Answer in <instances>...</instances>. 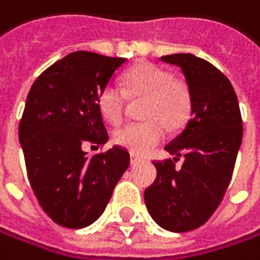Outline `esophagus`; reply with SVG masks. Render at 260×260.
<instances>
[{"mask_svg": "<svg viewBox=\"0 0 260 260\" xmlns=\"http://www.w3.org/2000/svg\"><path fill=\"white\" fill-rule=\"evenodd\" d=\"M143 159L142 157H139V156H136V154H131V164L133 165H136V164H139V162H142Z\"/></svg>", "mask_w": 260, "mask_h": 260, "instance_id": "1", "label": "esophagus"}]
</instances>
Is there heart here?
<instances>
[{
    "label": "heart",
    "instance_id": "b5f03b06",
    "mask_svg": "<svg viewBox=\"0 0 260 260\" xmlns=\"http://www.w3.org/2000/svg\"><path fill=\"white\" fill-rule=\"evenodd\" d=\"M127 96L145 98L142 123H129L117 129L114 140L133 154H146L160 143L167 127L184 124L192 107L188 87L173 79L168 70L154 63H137L123 76V88L117 82L106 84L98 95V111L109 123H120L124 117Z\"/></svg>",
    "mask_w": 260,
    "mask_h": 260
}]
</instances>
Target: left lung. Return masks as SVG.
Masks as SVG:
<instances>
[{"label": "left lung", "instance_id": "8db88e82", "mask_svg": "<svg viewBox=\"0 0 260 260\" xmlns=\"http://www.w3.org/2000/svg\"><path fill=\"white\" fill-rule=\"evenodd\" d=\"M160 60L182 70L192 107L184 129L165 146L175 157L154 162L157 176L145 190V204L160 228L185 233L211 218L226 193L242 143V115L231 82L217 67L193 54Z\"/></svg>", "mask_w": 260, "mask_h": 260}]
</instances>
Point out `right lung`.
<instances>
[{"instance_id":"1","label":"right lung","mask_w":260,"mask_h":260,"mask_svg":"<svg viewBox=\"0 0 260 260\" xmlns=\"http://www.w3.org/2000/svg\"><path fill=\"white\" fill-rule=\"evenodd\" d=\"M124 60L72 53L48 67L27 93L18 126L27 178L45 214L63 228L98 220L129 167L121 146L92 157L82 149L109 139L98 95Z\"/></svg>"}]
</instances>
